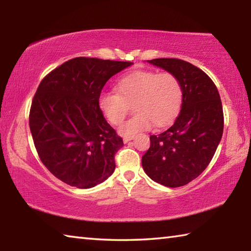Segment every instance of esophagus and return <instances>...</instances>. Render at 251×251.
I'll list each match as a JSON object with an SVG mask.
<instances>
[{
  "label": "esophagus",
  "instance_id": "1",
  "mask_svg": "<svg viewBox=\"0 0 251 251\" xmlns=\"http://www.w3.org/2000/svg\"><path fill=\"white\" fill-rule=\"evenodd\" d=\"M134 137L133 136H125L124 138H123V141H124V143H128L129 141H131V139H133Z\"/></svg>",
  "mask_w": 251,
  "mask_h": 251
}]
</instances>
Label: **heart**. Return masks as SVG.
Segmentation results:
<instances>
[{
  "instance_id": "b5f03b06",
  "label": "heart",
  "mask_w": 251,
  "mask_h": 251,
  "mask_svg": "<svg viewBox=\"0 0 251 251\" xmlns=\"http://www.w3.org/2000/svg\"><path fill=\"white\" fill-rule=\"evenodd\" d=\"M117 92L103 91L99 106L109 123L121 124L130 105L137 112L123 123L120 133L134 136L139 131L156 126H165L177 115L182 101V87L176 75L169 72L136 70L117 82Z\"/></svg>"
}]
</instances>
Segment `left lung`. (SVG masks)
I'll return each mask as SVG.
<instances>
[{
    "label": "left lung",
    "instance_id": "obj_1",
    "mask_svg": "<svg viewBox=\"0 0 251 251\" xmlns=\"http://www.w3.org/2000/svg\"><path fill=\"white\" fill-rule=\"evenodd\" d=\"M148 63L176 75L182 87L179 115L167 130L151 136L142 157L148 177L175 188L194 180L209 165L223 136V105L215 83L197 66L178 58Z\"/></svg>",
    "mask_w": 251,
    "mask_h": 251
}]
</instances>
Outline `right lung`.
Instances as JSON below:
<instances>
[{
  "label": "right lung",
  "mask_w": 251,
  "mask_h": 251,
  "mask_svg": "<svg viewBox=\"0 0 251 251\" xmlns=\"http://www.w3.org/2000/svg\"><path fill=\"white\" fill-rule=\"evenodd\" d=\"M133 63L75 57L42 79L29 110V129L44 166L65 184L92 188L112 175L124 145L100 109L106 82Z\"/></svg>",
  "instance_id": "1"
}]
</instances>
